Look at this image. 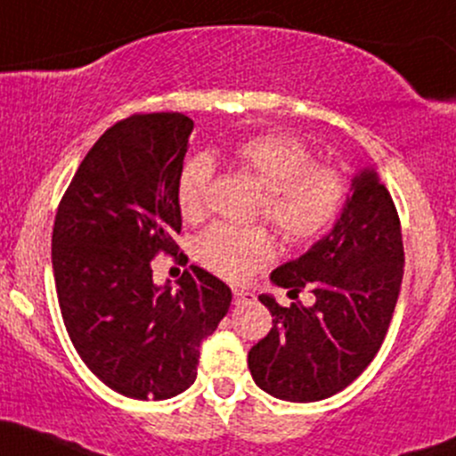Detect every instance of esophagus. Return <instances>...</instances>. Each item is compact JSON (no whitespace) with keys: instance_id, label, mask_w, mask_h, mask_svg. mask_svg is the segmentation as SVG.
I'll return each instance as SVG.
<instances>
[{"instance_id":"obj_1","label":"esophagus","mask_w":456,"mask_h":456,"mask_svg":"<svg viewBox=\"0 0 456 456\" xmlns=\"http://www.w3.org/2000/svg\"><path fill=\"white\" fill-rule=\"evenodd\" d=\"M255 303V294L247 289H233V305H251Z\"/></svg>"}]
</instances>
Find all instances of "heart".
<instances>
[{"label":"heart","mask_w":456,"mask_h":456,"mask_svg":"<svg viewBox=\"0 0 456 456\" xmlns=\"http://www.w3.org/2000/svg\"><path fill=\"white\" fill-rule=\"evenodd\" d=\"M233 158L264 188L259 216L285 242L303 244L322 236L348 201V179L333 164H316L301 140L285 134H262L242 140ZM214 159L199 153L186 159L177 177V203L183 218L203 216ZM205 268L229 281H244L273 262L274 242L264 227L218 223L205 229L194 247Z\"/></svg>","instance_id":"b5f03b06"}]
</instances>
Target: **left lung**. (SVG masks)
I'll use <instances>...</instances> for the list:
<instances>
[{"instance_id": "8db88e82", "label": "left lung", "mask_w": 456, "mask_h": 456, "mask_svg": "<svg viewBox=\"0 0 456 456\" xmlns=\"http://www.w3.org/2000/svg\"><path fill=\"white\" fill-rule=\"evenodd\" d=\"M350 190L333 232L270 274L297 297L309 288L316 303L281 307L259 297L273 329L248 350V370L274 398L314 403L342 392L368 368L392 322L404 266L396 205L372 168L354 175Z\"/></svg>"}]
</instances>
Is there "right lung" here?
Segmentation results:
<instances>
[{
  "instance_id": "add662e5",
  "label": "right lung",
  "mask_w": 456,
  "mask_h": 456,
  "mask_svg": "<svg viewBox=\"0 0 456 456\" xmlns=\"http://www.w3.org/2000/svg\"><path fill=\"white\" fill-rule=\"evenodd\" d=\"M192 127L179 112L112 125L82 159L53 223V279L69 338L90 372L127 398L188 389L201 342L232 303V289L199 266L175 292L153 283L155 255L179 251L177 177Z\"/></svg>"
}]
</instances>
